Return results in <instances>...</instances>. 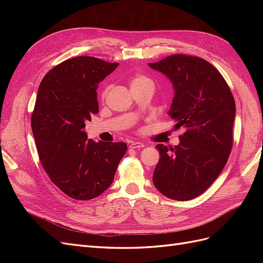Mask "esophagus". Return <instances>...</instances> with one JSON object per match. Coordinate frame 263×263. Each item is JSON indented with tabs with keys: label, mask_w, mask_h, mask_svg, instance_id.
<instances>
[{
	"label": "esophagus",
	"mask_w": 263,
	"mask_h": 263,
	"mask_svg": "<svg viewBox=\"0 0 263 263\" xmlns=\"http://www.w3.org/2000/svg\"><path fill=\"white\" fill-rule=\"evenodd\" d=\"M129 147L133 149H140V148L145 147V144H142V142H140V141H133L129 145Z\"/></svg>",
	"instance_id": "34e87169"
}]
</instances>
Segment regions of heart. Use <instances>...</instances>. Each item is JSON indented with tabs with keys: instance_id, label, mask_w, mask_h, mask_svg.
<instances>
[{
	"instance_id": "obj_1",
	"label": "heart",
	"mask_w": 263,
	"mask_h": 263,
	"mask_svg": "<svg viewBox=\"0 0 263 263\" xmlns=\"http://www.w3.org/2000/svg\"><path fill=\"white\" fill-rule=\"evenodd\" d=\"M147 82H150L151 83V81H150V79H148L147 77H145V76H141V74H138V76H136L135 77L133 80H132V86L133 85H138V84H141V83H147ZM109 89H110V86L109 85H107L104 90H103V92H102V100H104L105 98H106V95L108 94V91H109Z\"/></svg>"
}]
</instances>
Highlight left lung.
I'll use <instances>...</instances> for the list:
<instances>
[{
  "mask_svg": "<svg viewBox=\"0 0 263 263\" xmlns=\"http://www.w3.org/2000/svg\"><path fill=\"white\" fill-rule=\"evenodd\" d=\"M149 67L170 79L174 98L169 115L185 129L178 146H156L160 159L154 184L171 200H192L212 185L228 160L235 100L219 71L200 57L177 53Z\"/></svg>",
  "mask_w": 263,
  "mask_h": 263,
  "instance_id": "obj_1",
  "label": "left lung"
}]
</instances>
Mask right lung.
<instances>
[{"label":"right lung","mask_w":263,"mask_h":263,"mask_svg":"<svg viewBox=\"0 0 263 263\" xmlns=\"http://www.w3.org/2000/svg\"><path fill=\"white\" fill-rule=\"evenodd\" d=\"M118 67L80 55L59 63L39 85L31 129L39 160L63 193L79 201L101 195L114 180L125 142L87 139L85 122L99 113L98 85Z\"/></svg>","instance_id":"obj_1"}]
</instances>
